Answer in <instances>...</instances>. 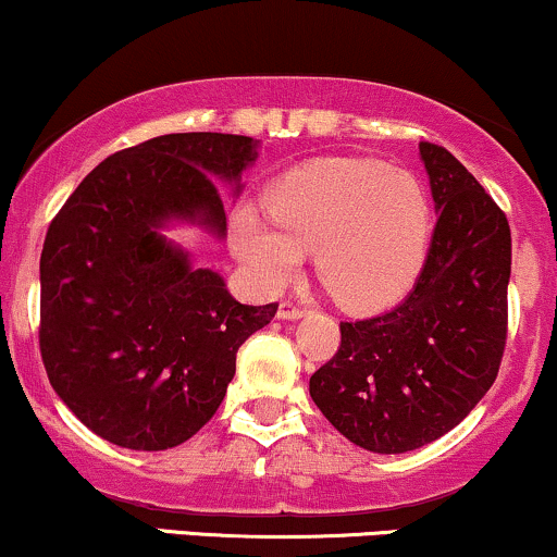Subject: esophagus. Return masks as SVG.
I'll use <instances>...</instances> for the list:
<instances>
[{"mask_svg": "<svg viewBox=\"0 0 557 557\" xmlns=\"http://www.w3.org/2000/svg\"><path fill=\"white\" fill-rule=\"evenodd\" d=\"M277 317L285 319V321H296L300 317H306V308L293 304V300H283V304H280V308H277Z\"/></svg>", "mask_w": 557, "mask_h": 557, "instance_id": "1", "label": "esophagus"}]
</instances>
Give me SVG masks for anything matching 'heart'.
I'll return each mask as SVG.
<instances>
[{
  "mask_svg": "<svg viewBox=\"0 0 557 557\" xmlns=\"http://www.w3.org/2000/svg\"><path fill=\"white\" fill-rule=\"evenodd\" d=\"M431 236L423 181L368 158L311 160L272 186L267 207L244 202L231 214V249L261 293L283 290L313 249L321 280L355 311L405 298Z\"/></svg>",
  "mask_w": 557,
  "mask_h": 557,
  "instance_id": "b5f03b06",
  "label": "heart"
}]
</instances>
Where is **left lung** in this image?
<instances>
[{"label":"left lung","mask_w":557,"mask_h":557,"mask_svg":"<svg viewBox=\"0 0 557 557\" xmlns=\"http://www.w3.org/2000/svg\"><path fill=\"white\" fill-rule=\"evenodd\" d=\"M435 220L431 251L397 308L343 321L308 381L324 418L373 454H405L457 428L498 376L508 332L511 227L446 147L420 143Z\"/></svg>","instance_id":"left-lung-1"}]
</instances>
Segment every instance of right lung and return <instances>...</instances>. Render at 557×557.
Instances as JSON below:
<instances>
[{"label": "right lung", "mask_w": 557, "mask_h": 557, "mask_svg": "<svg viewBox=\"0 0 557 557\" xmlns=\"http://www.w3.org/2000/svg\"><path fill=\"white\" fill-rule=\"evenodd\" d=\"M251 137L163 134L96 165L41 251V358L59 399L100 438L163 451L218 412L238 347L277 313L246 306L163 236L173 220L225 236L218 181L240 191Z\"/></svg>", "instance_id": "right-lung-1"}]
</instances>
